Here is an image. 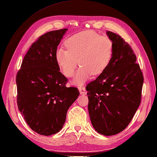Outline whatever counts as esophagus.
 <instances>
[{
    "label": "esophagus",
    "mask_w": 157,
    "mask_h": 157,
    "mask_svg": "<svg viewBox=\"0 0 157 157\" xmlns=\"http://www.w3.org/2000/svg\"><path fill=\"white\" fill-rule=\"evenodd\" d=\"M78 89L79 90V93H80V94L86 95V94H87V92H86V88L84 87H83V86L78 87Z\"/></svg>",
    "instance_id": "obj_1"
}]
</instances>
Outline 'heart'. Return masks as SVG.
Here are the masks:
<instances>
[{"label": "heart", "mask_w": 157, "mask_h": 157, "mask_svg": "<svg viewBox=\"0 0 157 157\" xmlns=\"http://www.w3.org/2000/svg\"><path fill=\"white\" fill-rule=\"evenodd\" d=\"M65 44L67 49H56L55 59L62 73L68 78L74 74L78 63L81 65L73 79L75 84H83L92 75L101 74L113 56L112 40L90 30L71 36Z\"/></svg>", "instance_id": "b5f03b06"}]
</instances>
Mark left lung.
Returning a JSON list of instances; mask_svg holds the SVG:
<instances>
[{"instance_id":"8db88e82","label":"left lung","mask_w":157,"mask_h":157,"mask_svg":"<svg viewBox=\"0 0 157 157\" xmlns=\"http://www.w3.org/2000/svg\"><path fill=\"white\" fill-rule=\"evenodd\" d=\"M113 52L107 67L86 86L88 112L98 134L113 136L124 130L141 102L144 78L131 46L121 36L107 31Z\"/></svg>"}]
</instances>
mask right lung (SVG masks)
Here are the masks:
<instances>
[{
  "instance_id": "add662e5",
  "label": "right lung",
  "mask_w": 157,
  "mask_h": 157,
  "mask_svg": "<svg viewBox=\"0 0 157 157\" xmlns=\"http://www.w3.org/2000/svg\"><path fill=\"white\" fill-rule=\"evenodd\" d=\"M67 31L48 32L33 43L16 76L18 109L29 128L42 136L62 129L67 112L79 95L77 88L66 87L68 79L59 71L55 59Z\"/></svg>"
}]
</instances>
